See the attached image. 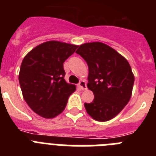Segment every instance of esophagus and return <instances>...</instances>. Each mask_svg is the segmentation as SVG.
Segmentation results:
<instances>
[{"label":"esophagus","mask_w":156,"mask_h":156,"mask_svg":"<svg viewBox=\"0 0 156 156\" xmlns=\"http://www.w3.org/2000/svg\"><path fill=\"white\" fill-rule=\"evenodd\" d=\"M78 87L81 89L82 90H87V86H86V83L85 81H81L80 82H79V84H78Z\"/></svg>","instance_id":"1"}]
</instances>
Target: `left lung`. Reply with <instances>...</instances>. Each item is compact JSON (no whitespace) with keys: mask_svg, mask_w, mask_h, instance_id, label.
<instances>
[{"mask_svg":"<svg viewBox=\"0 0 156 156\" xmlns=\"http://www.w3.org/2000/svg\"><path fill=\"white\" fill-rule=\"evenodd\" d=\"M76 53L89 67L87 87L94 94L91 103H85L89 115L98 121H108L125 108L133 93L135 77L128 60L101 42L86 43Z\"/></svg>","mask_w":156,"mask_h":156,"instance_id":"obj_1","label":"left lung"}]
</instances>
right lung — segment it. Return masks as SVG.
Returning a JSON list of instances; mask_svg holds the SVG:
<instances>
[{
    "label": "right lung",
    "mask_w": 156,
    "mask_h": 156,
    "mask_svg": "<svg viewBox=\"0 0 156 156\" xmlns=\"http://www.w3.org/2000/svg\"><path fill=\"white\" fill-rule=\"evenodd\" d=\"M78 47L51 40L36 46L23 58L20 86L23 99L36 114L51 119L65 109L76 86L64 79L63 62Z\"/></svg>",
    "instance_id": "1"
}]
</instances>
